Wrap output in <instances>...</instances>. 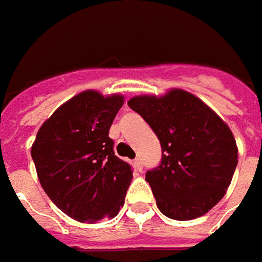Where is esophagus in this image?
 I'll return each mask as SVG.
<instances>
[{
  "mask_svg": "<svg viewBox=\"0 0 262 262\" xmlns=\"http://www.w3.org/2000/svg\"><path fill=\"white\" fill-rule=\"evenodd\" d=\"M133 165H135V168L138 170V171H141L143 168V164H142V160L139 158V157H136L135 160H133Z\"/></svg>",
  "mask_w": 262,
  "mask_h": 262,
  "instance_id": "obj_1",
  "label": "esophagus"
}]
</instances>
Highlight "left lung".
Wrapping results in <instances>:
<instances>
[{"instance_id": "obj_1", "label": "left lung", "mask_w": 262, "mask_h": 262, "mask_svg": "<svg viewBox=\"0 0 262 262\" xmlns=\"http://www.w3.org/2000/svg\"><path fill=\"white\" fill-rule=\"evenodd\" d=\"M161 143V161L146 171L158 210L173 220L204 215L224 196L237 165L233 133L199 98L182 89L127 102Z\"/></svg>"}]
</instances>
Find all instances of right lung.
Wrapping results in <instances>:
<instances>
[{"label": "right lung", "instance_id": "right-lung-1", "mask_svg": "<svg viewBox=\"0 0 262 262\" xmlns=\"http://www.w3.org/2000/svg\"><path fill=\"white\" fill-rule=\"evenodd\" d=\"M123 102L120 95L82 92L40 126L32 145L45 193L77 222L116 217L124 204L133 170L114 154V141L108 136Z\"/></svg>", "mask_w": 262, "mask_h": 262}]
</instances>
